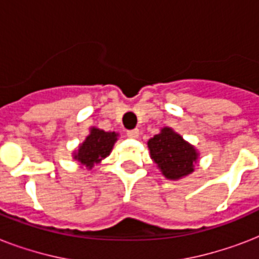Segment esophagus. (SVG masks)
<instances>
[{"instance_id":"1","label":"esophagus","mask_w":259,"mask_h":259,"mask_svg":"<svg viewBox=\"0 0 259 259\" xmlns=\"http://www.w3.org/2000/svg\"><path fill=\"white\" fill-rule=\"evenodd\" d=\"M127 137H130V138H138V137H140V130H138V129L127 130Z\"/></svg>"}]
</instances>
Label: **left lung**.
<instances>
[{
	"mask_svg": "<svg viewBox=\"0 0 259 259\" xmlns=\"http://www.w3.org/2000/svg\"><path fill=\"white\" fill-rule=\"evenodd\" d=\"M150 158L168 180H180L195 170L199 150L172 127H162L148 141Z\"/></svg>",
	"mask_w": 259,
	"mask_h": 259,
	"instance_id": "1",
	"label": "left lung"
}]
</instances>
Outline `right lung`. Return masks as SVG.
<instances>
[{"label":"right lung","mask_w":259,"mask_h":259,"mask_svg":"<svg viewBox=\"0 0 259 259\" xmlns=\"http://www.w3.org/2000/svg\"><path fill=\"white\" fill-rule=\"evenodd\" d=\"M119 134L115 132H105L99 127H90V133L86 140L79 144L78 149L74 150L72 158L79 162L80 168L93 169L95 165H99L102 160L110 156L114 144L117 142Z\"/></svg>","instance_id":"1"}]
</instances>
